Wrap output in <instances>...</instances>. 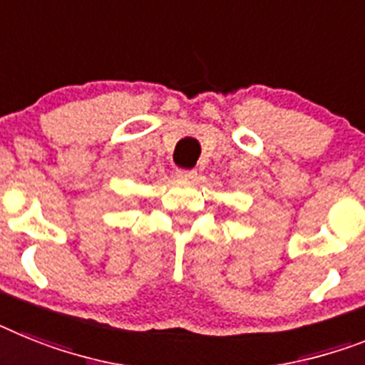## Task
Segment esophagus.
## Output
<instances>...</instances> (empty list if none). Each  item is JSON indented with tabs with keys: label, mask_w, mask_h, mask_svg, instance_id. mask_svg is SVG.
<instances>
[{
	"label": "esophagus",
	"mask_w": 365,
	"mask_h": 365,
	"mask_svg": "<svg viewBox=\"0 0 365 365\" xmlns=\"http://www.w3.org/2000/svg\"><path fill=\"white\" fill-rule=\"evenodd\" d=\"M176 176L185 182H192V180H197V170L195 168H178Z\"/></svg>",
	"instance_id": "obj_1"
}]
</instances>
